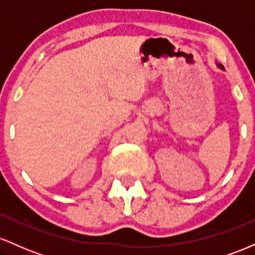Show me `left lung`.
<instances>
[{
	"mask_svg": "<svg viewBox=\"0 0 255 255\" xmlns=\"http://www.w3.org/2000/svg\"><path fill=\"white\" fill-rule=\"evenodd\" d=\"M216 64H217V67H218L219 69H224V68H223V66H222L221 63H216Z\"/></svg>",
	"mask_w": 255,
	"mask_h": 255,
	"instance_id": "obj_1",
	"label": "left lung"
}]
</instances>
